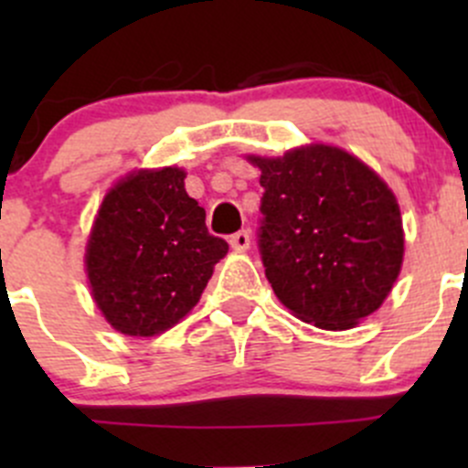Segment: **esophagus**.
<instances>
[{
  "label": "esophagus",
  "mask_w": 468,
  "mask_h": 468,
  "mask_svg": "<svg viewBox=\"0 0 468 468\" xmlns=\"http://www.w3.org/2000/svg\"><path fill=\"white\" fill-rule=\"evenodd\" d=\"M249 244H251V235H249V230H238V233L230 235V247H233L235 251H247Z\"/></svg>",
  "instance_id": "34e87169"
}]
</instances>
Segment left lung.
Masks as SVG:
<instances>
[{
	"label": "left lung",
	"mask_w": 468,
	"mask_h": 468,
	"mask_svg": "<svg viewBox=\"0 0 468 468\" xmlns=\"http://www.w3.org/2000/svg\"><path fill=\"white\" fill-rule=\"evenodd\" d=\"M261 167L258 251L285 308L325 330H346L380 308L403 262L396 197L365 163L314 144Z\"/></svg>",
	"instance_id": "left-lung-1"
}]
</instances>
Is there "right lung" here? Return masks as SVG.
<instances>
[{
    "label": "right lung",
    "mask_w": 468,
    "mask_h": 468,
    "mask_svg": "<svg viewBox=\"0 0 468 468\" xmlns=\"http://www.w3.org/2000/svg\"><path fill=\"white\" fill-rule=\"evenodd\" d=\"M183 178L176 167L131 174L99 207L86 253L90 287L124 335L151 337L178 324L229 251L226 239L207 233L206 210Z\"/></svg>",
    "instance_id": "obj_1"
}]
</instances>
